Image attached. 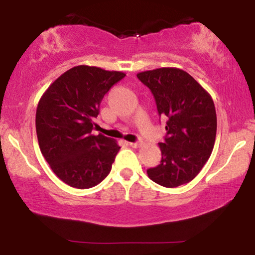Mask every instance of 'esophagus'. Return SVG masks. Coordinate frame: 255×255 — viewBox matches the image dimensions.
<instances>
[{"label":"esophagus","instance_id":"obj_1","mask_svg":"<svg viewBox=\"0 0 255 255\" xmlns=\"http://www.w3.org/2000/svg\"><path fill=\"white\" fill-rule=\"evenodd\" d=\"M129 146L130 147H134V148H137V147H140V146H141V142H129Z\"/></svg>","mask_w":255,"mask_h":255}]
</instances>
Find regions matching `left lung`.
I'll return each mask as SVG.
<instances>
[{
  "label": "left lung",
  "mask_w": 255,
  "mask_h": 255,
  "mask_svg": "<svg viewBox=\"0 0 255 255\" xmlns=\"http://www.w3.org/2000/svg\"><path fill=\"white\" fill-rule=\"evenodd\" d=\"M137 79L151 90L158 114L166 121L162 160L147 170L166 188L186 184L200 172L215 146L217 116L210 93L192 75L174 67L145 71Z\"/></svg>",
  "instance_id": "1"
}]
</instances>
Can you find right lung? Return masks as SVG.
I'll use <instances>...</instances> for the list:
<instances>
[{"label":"right lung","instance_id":"1","mask_svg":"<svg viewBox=\"0 0 255 255\" xmlns=\"http://www.w3.org/2000/svg\"><path fill=\"white\" fill-rule=\"evenodd\" d=\"M125 77L81 64L64 72L40 97L36 113L40 152L68 186L91 188L110 172L121 147L116 140L91 131L104 95Z\"/></svg>","mask_w":255,"mask_h":255}]
</instances>
